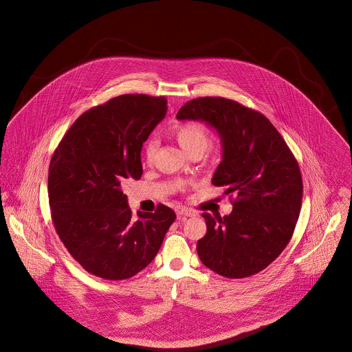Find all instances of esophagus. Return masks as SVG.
Masks as SVG:
<instances>
[{
  "label": "esophagus",
  "mask_w": 352,
  "mask_h": 352,
  "mask_svg": "<svg viewBox=\"0 0 352 352\" xmlns=\"http://www.w3.org/2000/svg\"><path fill=\"white\" fill-rule=\"evenodd\" d=\"M175 211H177V215H178V217H188V218L197 217V211H194V210H191V208L178 207Z\"/></svg>",
  "instance_id": "obj_1"
}]
</instances>
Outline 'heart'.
<instances>
[{
  "mask_svg": "<svg viewBox=\"0 0 352 352\" xmlns=\"http://www.w3.org/2000/svg\"><path fill=\"white\" fill-rule=\"evenodd\" d=\"M175 138L182 149L187 153L194 151H204L210 142V132L201 121H188L179 124L175 131ZM155 151V141L149 140L144 149V157L146 162H151Z\"/></svg>",
  "mask_w": 352,
  "mask_h": 352,
  "instance_id": "1",
  "label": "heart"
}]
</instances>
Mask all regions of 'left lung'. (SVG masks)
Wrapping results in <instances>:
<instances>
[{"label": "left lung", "instance_id": "8db88e82", "mask_svg": "<svg viewBox=\"0 0 352 352\" xmlns=\"http://www.w3.org/2000/svg\"><path fill=\"white\" fill-rule=\"evenodd\" d=\"M177 118L217 129L223 160L212 184L234 195L230 215H201L207 226L197 244L201 263L228 278L261 272L284 251L300 217L303 186L296 157L268 118L237 101L198 98Z\"/></svg>", "mask_w": 352, "mask_h": 352}]
</instances>
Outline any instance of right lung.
<instances>
[{
    "label": "right lung",
    "mask_w": 352,
    "mask_h": 352,
    "mask_svg": "<svg viewBox=\"0 0 352 352\" xmlns=\"http://www.w3.org/2000/svg\"><path fill=\"white\" fill-rule=\"evenodd\" d=\"M166 111L164 96L121 95L84 112L54 151L52 223L69 254L96 277L120 281L146 268L175 220L165 204L134 220L121 188L141 178L142 145Z\"/></svg>",
    "instance_id": "obj_1"
}]
</instances>
